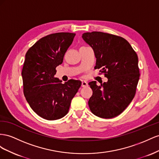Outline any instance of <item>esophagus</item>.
Segmentation results:
<instances>
[{"instance_id":"obj_1","label":"esophagus","mask_w":159,"mask_h":159,"mask_svg":"<svg viewBox=\"0 0 159 159\" xmlns=\"http://www.w3.org/2000/svg\"><path fill=\"white\" fill-rule=\"evenodd\" d=\"M88 86V83L86 82V81H82V87H86Z\"/></svg>"}]
</instances>
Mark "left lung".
<instances>
[{
	"label": "left lung",
	"instance_id": "left-lung-1",
	"mask_svg": "<svg viewBox=\"0 0 159 159\" xmlns=\"http://www.w3.org/2000/svg\"><path fill=\"white\" fill-rule=\"evenodd\" d=\"M82 37L94 51V69H101L108 79L99 86L96 81L89 83L93 90L90 110L103 119L114 118L125 110L135 95L140 76L138 56L127 40L119 36L94 31Z\"/></svg>",
	"mask_w": 159,
	"mask_h": 159
}]
</instances>
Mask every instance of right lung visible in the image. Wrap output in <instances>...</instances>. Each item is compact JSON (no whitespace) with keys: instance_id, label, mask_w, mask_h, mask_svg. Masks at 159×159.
Returning a JSON list of instances; mask_svg holds the SVG:
<instances>
[{"instance_id":"1","label":"right lung","mask_w":159,"mask_h":159,"mask_svg":"<svg viewBox=\"0 0 159 159\" xmlns=\"http://www.w3.org/2000/svg\"><path fill=\"white\" fill-rule=\"evenodd\" d=\"M75 33H57L39 39L26 52L22 70L23 92L32 109L48 120L65 116L81 86L70 79L64 84L54 77L56 67L73 41Z\"/></svg>"}]
</instances>
